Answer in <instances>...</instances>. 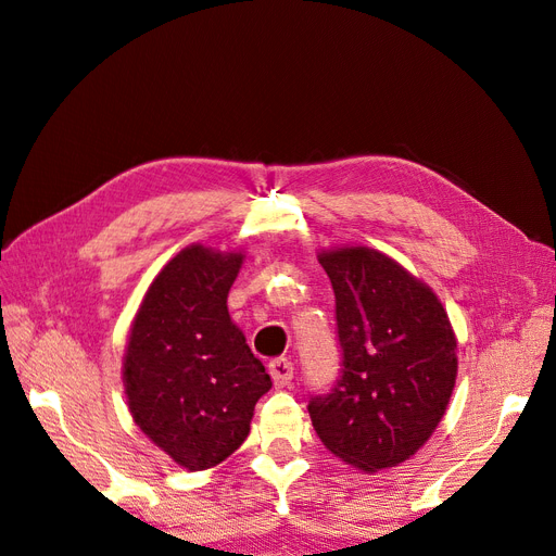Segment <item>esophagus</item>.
Returning a JSON list of instances; mask_svg holds the SVG:
<instances>
[{
	"label": "esophagus",
	"instance_id": "obj_1",
	"mask_svg": "<svg viewBox=\"0 0 556 556\" xmlns=\"http://www.w3.org/2000/svg\"><path fill=\"white\" fill-rule=\"evenodd\" d=\"M268 374H271L276 387H285L294 378V366L288 357H278L268 362Z\"/></svg>",
	"mask_w": 556,
	"mask_h": 556
}]
</instances>
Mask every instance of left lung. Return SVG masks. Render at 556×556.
I'll return each mask as SVG.
<instances>
[{
	"mask_svg": "<svg viewBox=\"0 0 556 556\" xmlns=\"http://www.w3.org/2000/svg\"><path fill=\"white\" fill-rule=\"evenodd\" d=\"M336 299L341 374L308 413L317 439L368 473L396 466L439 427L457 378V339L425 282L371 248L323 252Z\"/></svg>",
	"mask_w": 556,
	"mask_h": 556,
	"instance_id": "left-lung-1",
	"label": "left lung"
}]
</instances>
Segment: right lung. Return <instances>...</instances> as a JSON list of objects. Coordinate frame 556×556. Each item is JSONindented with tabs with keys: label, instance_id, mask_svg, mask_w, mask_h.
I'll return each mask as SVG.
<instances>
[{
	"label": "right lung",
	"instance_id": "add662e5",
	"mask_svg": "<svg viewBox=\"0 0 556 556\" xmlns=\"http://www.w3.org/2000/svg\"><path fill=\"white\" fill-rule=\"evenodd\" d=\"M243 257L185 248L139 308L125 355L134 422L174 462L204 470L239 450L271 376L231 323L227 294Z\"/></svg>",
	"mask_w": 556,
	"mask_h": 556
}]
</instances>
